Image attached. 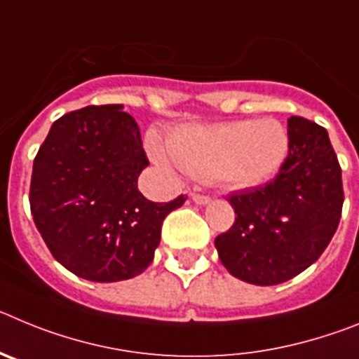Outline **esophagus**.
Instances as JSON below:
<instances>
[{"label":"esophagus","instance_id":"34e87169","mask_svg":"<svg viewBox=\"0 0 359 359\" xmlns=\"http://www.w3.org/2000/svg\"><path fill=\"white\" fill-rule=\"evenodd\" d=\"M190 198H192V201L198 203V205H207V203H210V198L205 194H198V192H194V194H190Z\"/></svg>","mask_w":359,"mask_h":359}]
</instances>
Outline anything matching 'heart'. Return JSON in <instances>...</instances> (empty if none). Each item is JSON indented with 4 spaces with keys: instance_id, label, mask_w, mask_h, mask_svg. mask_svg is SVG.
<instances>
[{
    "instance_id": "obj_1",
    "label": "heart",
    "mask_w": 359,
    "mask_h": 359,
    "mask_svg": "<svg viewBox=\"0 0 359 359\" xmlns=\"http://www.w3.org/2000/svg\"><path fill=\"white\" fill-rule=\"evenodd\" d=\"M287 149V131L273 118L187 126L170 135L169 152L156 138L151 140L152 156L160 163H174L230 189L268 182L286 160Z\"/></svg>"
}]
</instances>
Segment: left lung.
<instances>
[{"instance_id":"obj_1","label":"left lung","mask_w":359,"mask_h":359,"mask_svg":"<svg viewBox=\"0 0 359 359\" xmlns=\"http://www.w3.org/2000/svg\"><path fill=\"white\" fill-rule=\"evenodd\" d=\"M287 138L277 176L231 194L236 223L215 237L224 268L255 286L286 282L318 261L341 217V167L327 131L291 116Z\"/></svg>"}]
</instances>
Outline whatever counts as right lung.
Wrapping results in <instances>:
<instances>
[{
	"instance_id": "obj_1",
	"label": "right lung",
	"mask_w": 359,
	"mask_h": 359,
	"mask_svg": "<svg viewBox=\"0 0 359 359\" xmlns=\"http://www.w3.org/2000/svg\"><path fill=\"white\" fill-rule=\"evenodd\" d=\"M122 104L55 120L39 147L30 210L53 259L77 277L118 282L154 259L163 219L185 203H152L138 190L149 165L138 123Z\"/></svg>"
}]
</instances>
